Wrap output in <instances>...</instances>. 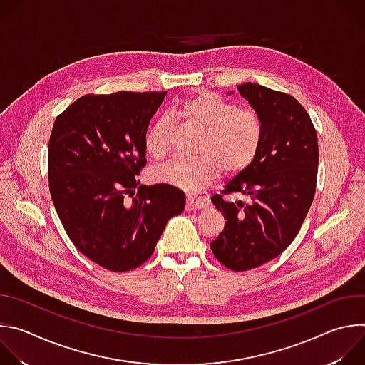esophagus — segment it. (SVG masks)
I'll use <instances>...</instances> for the list:
<instances>
[{"mask_svg": "<svg viewBox=\"0 0 365 365\" xmlns=\"http://www.w3.org/2000/svg\"><path fill=\"white\" fill-rule=\"evenodd\" d=\"M210 205V199L207 196H202V195H186V210L187 211H196V210H202V207H206Z\"/></svg>", "mask_w": 365, "mask_h": 365, "instance_id": "obj_1", "label": "esophagus"}]
</instances>
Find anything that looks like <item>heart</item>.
<instances>
[{
	"label": "heart",
	"instance_id": "1",
	"mask_svg": "<svg viewBox=\"0 0 365 365\" xmlns=\"http://www.w3.org/2000/svg\"><path fill=\"white\" fill-rule=\"evenodd\" d=\"M173 114L202 134L195 159L175 158L153 169V179L186 192H197L222 172L237 175L255 160L263 143V120L251 107L235 103L210 91H199L178 102ZM172 121L162 115L145 130L144 147L154 159L169 150Z\"/></svg>",
	"mask_w": 365,
	"mask_h": 365
}]
</instances>
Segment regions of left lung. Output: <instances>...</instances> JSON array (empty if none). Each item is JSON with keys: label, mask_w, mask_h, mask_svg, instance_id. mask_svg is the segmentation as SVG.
Wrapping results in <instances>:
<instances>
[{"label": "left lung", "mask_w": 365, "mask_h": 365, "mask_svg": "<svg viewBox=\"0 0 365 365\" xmlns=\"http://www.w3.org/2000/svg\"><path fill=\"white\" fill-rule=\"evenodd\" d=\"M237 89L262 117L264 134L251 166L211 197L227 220L211 248L225 267L245 272L276 258L296 238L314 202L319 151L317 130L297 99L251 82ZM234 192L250 202L231 201Z\"/></svg>", "instance_id": "obj_1"}]
</instances>
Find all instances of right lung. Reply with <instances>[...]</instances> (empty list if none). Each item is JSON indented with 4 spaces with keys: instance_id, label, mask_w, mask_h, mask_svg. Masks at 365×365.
I'll list each match as a JSON object with an SVG mask.
<instances>
[{
    "instance_id": "right-lung-1",
    "label": "right lung",
    "mask_w": 365,
    "mask_h": 365,
    "mask_svg": "<svg viewBox=\"0 0 365 365\" xmlns=\"http://www.w3.org/2000/svg\"><path fill=\"white\" fill-rule=\"evenodd\" d=\"M166 92L88 93L58 115L48 141V189L75 247L110 272L151 257L168 221L183 212L185 193L140 186L144 134Z\"/></svg>"
}]
</instances>
